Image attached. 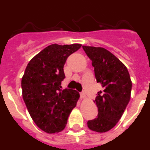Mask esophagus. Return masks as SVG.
I'll return each instance as SVG.
<instances>
[{
	"label": "esophagus",
	"instance_id": "esophagus-1",
	"mask_svg": "<svg viewBox=\"0 0 150 150\" xmlns=\"http://www.w3.org/2000/svg\"><path fill=\"white\" fill-rule=\"evenodd\" d=\"M86 98V94L84 93V92H82V93H80V98L81 99H84Z\"/></svg>",
	"mask_w": 150,
	"mask_h": 150
}]
</instances>
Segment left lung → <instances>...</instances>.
<instances>
[{"instance_id":"obj_1","label":"left lung","mask_w":150,"mask_h":150,"mask_svg":"<svg viewBox=\"0 0 150 150\" xmlns=\"http://www.w3.org/2000/svg\"><path fill=\"white\" fill-rule=\"evenodd\" d=\"M91 60L98 83L102 90L94 100L98 117L87 122L90 130L103 133L112 129L122 116L131 98L132 83L128 69L110 52L103 47L83 46Z\"/></svg>"}]
</instances>
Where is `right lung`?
<instances>
[{
    "mask_svg": "<svg viewBox=\"0 0 150 150\" xmlns=\"http://www.w3.org/2000/svg\"><path fill=\"white\" fill-rule=\"evenodd\" d=\"M81 46L50 45L26 67L22 78V98L33 121L46 133H59L64 129L79 100V92L62 90L61 84L65 78L63 68L67 57Z\"/></svg>",
    "mask_w": 150,
    "mask_h": 150,
    "instance_id": "obj_1",
    "label": "right lung"
}]
</instances>
